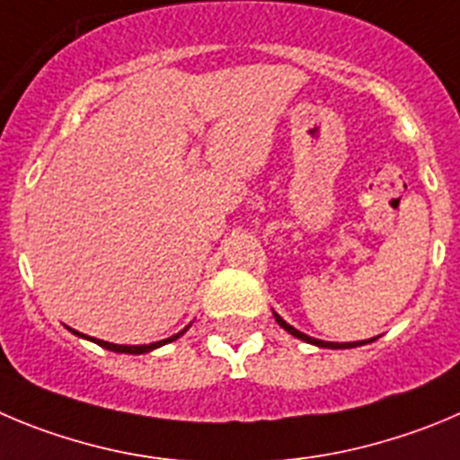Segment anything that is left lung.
Masks as SVG:
<instances>
[{
    "label": "left lung",
    "mask_w": 460,
    "mask_h": 460,
    "mask_svg": "<svg viewBox=\"0 0 460 460\" xmlns=\"http://www.w3.org/2000/svg\"><path fill=\"white\" fill-rule=\"evenodd\" d=\"M274 320L279 322V327H283L288 333H293L295 338H299V341H306V342H311V345H317V347H329V349H347V347L366 345V341H358V342H342V345H341V342H324V341H317V338H311V336H306V333L297 332V329H295V327H290L288 322L281 320V317H279L277 313H274Z\"/></svg>",
    "instance_id": "8db88e82"
}]
</instances>
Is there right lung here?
Returning <instances> with one entry per match:
<instances>
[{
    "instance_id": "right-lung-1",
    "label": "right lung",
    "mask_w": 460,
    "mask_h": 460,
    "mask_svg": "<svg viewBox=\"0 0 460 460\" xmlns=\"http://www.w3.org/2000/svg\"><path fill=\"white\" fill-rule=\"evenodd\" d=\"M186 332V329H183ZM181 333H177V336H172V338H165V341H158V342H152V345H113V342H106V341H97V338H88V341L97 342L100 347H104V349H111V351H119V354H145V351H152L156 349V347L165 345V342H172V341H177L179 336H183ZM76 336H84V333L75 332ZM85 338V336H84Z\"/></svg>"
}]
</instances>
